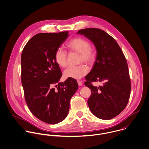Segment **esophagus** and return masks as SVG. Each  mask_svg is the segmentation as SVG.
<instances>
[{
  "instance_id": "34e87169",
  "label": "esophagus",
  "mask_w": 149,
  "mask_h": 149,
  "mask_svg": "<svg viewBox=\"0 0 149 149\" xmlns=\"http://www.w3.org/2000/svg\"><path fill=\"white\" fill-rule=\"evenodd\" d=\"M77 82H78V85H79V86H82L83 83L82 81H77Z\"/></svg>"
}]
</instances>
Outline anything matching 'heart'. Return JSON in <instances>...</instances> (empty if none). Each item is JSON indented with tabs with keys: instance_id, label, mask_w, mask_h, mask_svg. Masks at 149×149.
<instances>
[{
	"instance_id": "b5f03b06",
	"label": "heart",
	"mask_w": 149,
	"mask_h": 149,
	"mask_svg": "<svg viewBox=\"0 0 149 149\" xmlns=\"http://www.w3.org/2000/svg\"><path fill=\"white\" fill-rule=\"evenodd\" d=\"M66 47L69 50L77 52L80 54L79 63H85L91 65L96 56V51L90 46V42L82 37H75L70 39L66 43ZM55 62L58 66L65 68L67 66L66 52L62 48H58L54 54ZM88 72V68L84 65L77 66L68 67L64 72V76L66 78L79 79Z\"/></svg>"
}]
</instances>
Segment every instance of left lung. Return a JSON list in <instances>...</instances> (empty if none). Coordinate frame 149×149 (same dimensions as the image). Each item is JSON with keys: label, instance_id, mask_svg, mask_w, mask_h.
I'll return each instance as SVG.
<instances>
[{"label": "left lung", "instance_id": "8db88e82", "mask_svg": "<svg viewBox=\"0 0 149 149\" xmlns=\"http://www.w3.org/2000/svg\"><path fill=\"white\" fill-rule=\"evenodd\" d=\"M94 45L96 60L84 83L91 91L87 100L91 113L101 119H111L126 107L130 95L131 83L125 55L116 40L98 29L80 30ZM92 81H103V86H94Z\"/></svg>", "mask_w": 149, "mask_h": 149}]
</instances>
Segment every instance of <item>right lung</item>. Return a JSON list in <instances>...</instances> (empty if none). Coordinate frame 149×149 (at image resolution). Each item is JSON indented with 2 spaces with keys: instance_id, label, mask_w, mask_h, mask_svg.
Returning <instances> with one entry per match:
<instances>
[{
  "instance_id": "obj_1",
  "label": "right lung",
  "mask_w": 149,
  "mask_h": 149,
  "mask_svg": "<svg viewBox=\"0 0 149 149\" xmlns=\"http://www.w3.org/2000/svg\"><path fill=\"white\" fill-rule=\"evenodd\" d=\"M68 33H38L22 53L21 78L26 102L33 116L47 123L56 124L66 118L70 99L78 88L72 78L59 82L62 74L54 58Z\"/></svg>"
}]
</instances>
